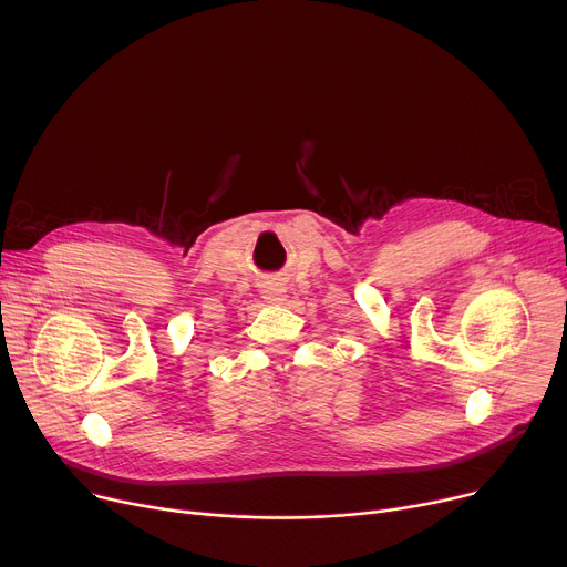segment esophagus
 I'll return each instance as SVG.
<instances>
[{"label":"esophagus","instance_id":"esophagus-1","mask_svg":"<svg viewBox=\"0 0 567 567\" xmlns=\"http://www.w3.org/2000/svg\"><path fill=\"white\" fill-rule=\"evenodd\" d=\"M264 299L268 303H280V301H285V289L280 285H268V287H264Z\"/></svg>","mask_w":567,"mask_h":567}]
</instances>
